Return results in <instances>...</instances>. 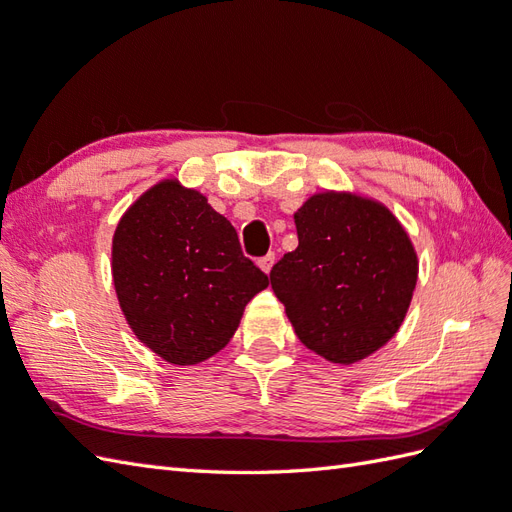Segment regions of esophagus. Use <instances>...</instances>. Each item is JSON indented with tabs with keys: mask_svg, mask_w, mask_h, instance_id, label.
<instances>
[{
	"mask_svg": "<svg viewBox=\"0 0 512 512\" xmlns=\"http://www.w3.org/2000/svg\"><path fill=\"white\" fill-rule=\"evenodd\" d=\"M273 262H275V254H267V256L258 258V267H260L262 271H265V273H269L271 267H273Z\"/></svg>",
	"mask_w": 512,
	"mask_h": 512,
	"instance_id": "1",
	"label": "esophagus"
}]
</instances>
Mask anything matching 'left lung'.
I'll list each match as a JSON object with an SVG mask.
<instances>
[{"label":"left lung","mask_w":512,"mask_h":512,"mask_svg":"<svg viewBox=\"0 0 512 512\" xmlns=\"http://www.w3.org/2000/svg\"><path fill=\"white\" fill-rule=\"evenodd\" d=\"M299 247L271 288L301 344L337 365L359 363L399 331L418 280L410 235L380 200L318 192L294 213Z\"/></svg>","instance_id":"1"}]
</instances>
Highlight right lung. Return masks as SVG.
Instances as JSON below:
<instances>
[{
  "mask_svg": "<svg viewBox=\"0 0 512 512\" xmlns=\"http://www.w3.org/2000/svg\"><path fill=\"white\" fill-rule=\"evenodd\" d=\"M111 256L132 333L181 367L218 354L245 305L269 286L243 256L232 224L179 179H162L134 200L115 228Z\"/></svg>",
  "mask_w": 512,
  "mask_h": 512,
  "instance_id": "add662e5",
  "label": "right lung"
}]
</instances>
